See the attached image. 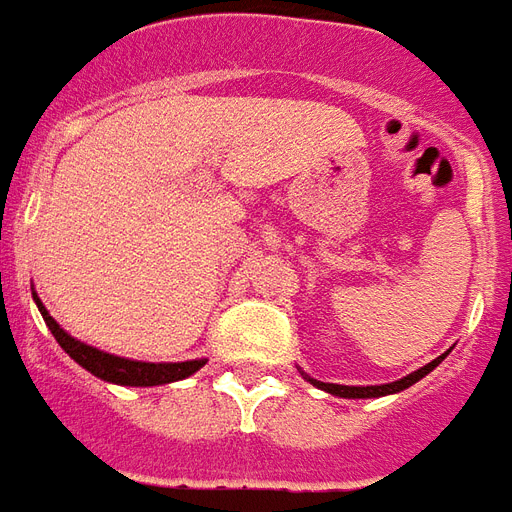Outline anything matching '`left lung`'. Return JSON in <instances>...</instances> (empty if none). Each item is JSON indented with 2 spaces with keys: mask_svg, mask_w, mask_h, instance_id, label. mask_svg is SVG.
Masks as SVG:
<instances>
[{
  "mask_svg": "<svg viewBox=\"0 0 512 512\" xmlns=\"http://www.w3.org/2000/svg\"><path fill=\"white\" fill-rule=\"evenodd\" d=\"M446 354H440V357H435L432 362H427L424 368L413 370V373H408V376H403L400 381H392V384H376V386H346V384H325V381H317V378H311L308 373H303L300 370V376L306 378L308 384H314L317 389H322V392H327V395H335V397H346V400H370V397H386V395H397V392H403V389H408V386H413L416 381H421V378L427 376V373H432V370L438 368L440 362L446 360Z\"/></svg>",
  "mask_w": 512,
  "mask_h": 512,
  "instance_id": "obj_1",
  "label": "left lung"
}]
</instances>
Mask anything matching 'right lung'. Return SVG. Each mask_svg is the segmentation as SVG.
Returning <instances> with one entry per match:
<instances>
[{
    "label": "right lung",
    "mask_w": 512,
    "mask_h": 512,
    "mask_svg": "<svg viewBox=\"0 0 512 512\" xmlns=\"http://www.w3.org/2000/svg\"><path fill=\"white\" fill-rule=\"evenodd\" d=\"M31 298L37 303L39 314L45 319V325H48V330L58 341V346H61L80 368H85L88 373L101 378V381H109V384L120 386H161L193 376L195 370H201L206 365L204 357H201V360L187 362H142L128 360V357H117V354H109V351H101L96 349V346H91V343L77 341L74 335L66 333L64 327L50 317L48 308L42 306V300H39V295L34 292V287H31Z\"/></svg>",
    "instance_id": "add662e5"
}]
</instances>
